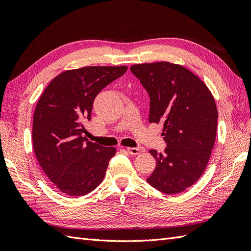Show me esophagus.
I'll use <instances>...</instances> for the list:
<instances>
[{
    "mask_svg": "<svg viewBox=\"0 0 251 251\" xmlns=\"http://www.w3.org/2000/svg\"><path fill=\"white\" fill-rule=\"evenodd\" d=\"M126 151L131 155H138V154L142 153V151H144V149L141 148V147H138V148H126Z\"/></svg>",
    "mask_w": 251,
    "mask_h": 251,
    "instance_id": "obj_1",
    "label": "esophagus"
}]
</instances>
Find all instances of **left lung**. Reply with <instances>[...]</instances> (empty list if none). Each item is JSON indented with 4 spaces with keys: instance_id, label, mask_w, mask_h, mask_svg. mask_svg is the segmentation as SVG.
<instances>
[{
    "instance_id": "8db88e82",
    "label": "left lung",
    "mask_w": 251,
    "mask_h": 251,
    "mask_svg": "<svg viewBox=\"0 0 251 251\" xmlns=\"http://www.w3.org/2000/svg\"><path fill=\"white\" fill-rule=\"evenodd\" d=\"M132 73L150 96L149 121L163 125L164 153L148 183L164 194L183 192L198 180L211 155L218 111L207 86L193 72L169 62L133 65Z\"/></svg>"
}]
</instances>
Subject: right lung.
Returning <instances> with one entry per match:
<instances>
[{
    "mask_svg": "<svg viewBox=\"0 0 251 251\" xmlns=\"http://www.w3.org/2000/svg\"><path fill=\"white\" fill-rule=\"evenodd\" d=\"M126 66L83 67L53 78L35 107L34 153L41 168L59 192L69 197L89 194L101 183L115 148L83 137L97 94L124 75Z\"/></svg>",
    "mask_w": 251,
    "mask_h": 251,
    "instance_id": "1",
    "label": "right lung"
}]
</instances>
